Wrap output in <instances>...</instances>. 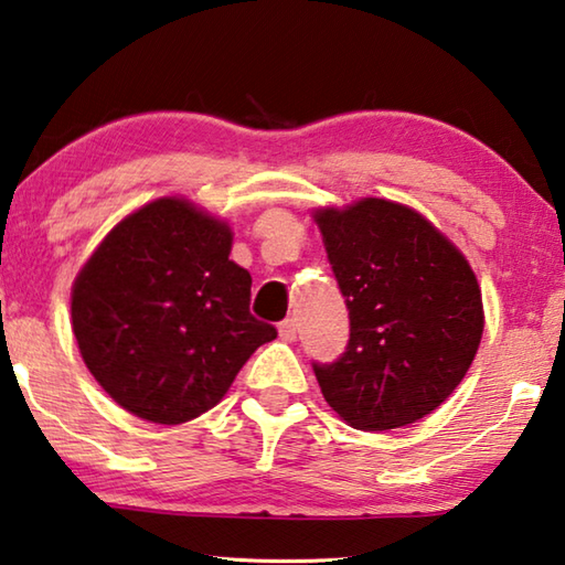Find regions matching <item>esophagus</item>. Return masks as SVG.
<instances>
[{"instance_id":"esophagus-1","label":"esophagus","mask_w":565,"mask_h":565,"mask_svg":"<svg viewBox=\"0 0 565 565\" xmlns=\"http://www.w3.org/2000/svg\"><path fill=\"white\" fill-rule=\"evenodd\" d=\"M296 331H299V326H296L294 318H286V321H281V326H279V338L286 343H291V341H296Z\"/></svg>"}]
</instances>
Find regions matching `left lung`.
Wrapping results in <instances>:
<instances>
[{"instance_id":"1","label":"left lung","mask_w":565,"mask_h":565,"mask_svg":"<svg viewBox=\"0 0 565 565\" xmlns=\"http://www.w3.org/2000/svg\"><path fill=\"white\" fill-rule=\"evenodd\" d=\"M345 296L351 338L313 363L326 403L365 433L437 409L467 375L484 331L477 276L452 242L405 204L365 198L313 212Z\"/></svg>"}]
</instances>
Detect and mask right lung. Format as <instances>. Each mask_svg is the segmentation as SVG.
<instances>
[{"instance_id": "add662e5", "label": "right lung", "mask_w": 565, "mask_h": 565, "mask_svg": "<svg viewBox=\"0 0 565 565\" xmlns=\"http://www.w3.org/2000/svg\"><path fill=\"white\" fill-rule=\"evenodd\" d=\"M232 230L182 198L142 204L108 232L71 291L81 358L116 403L180 425L227 393L276 328L249 313Z\"/></svg>"}]
</instances>
